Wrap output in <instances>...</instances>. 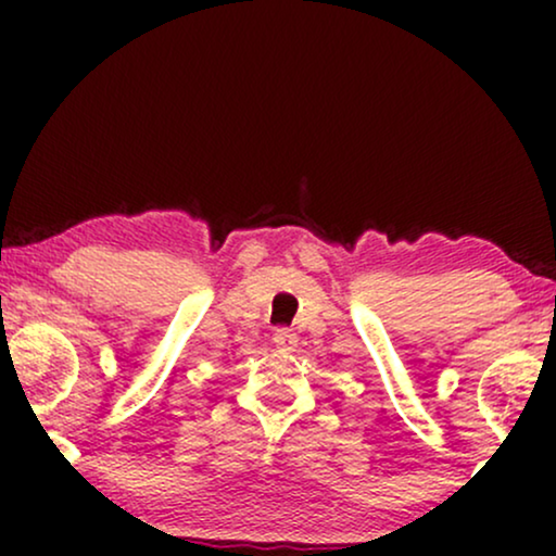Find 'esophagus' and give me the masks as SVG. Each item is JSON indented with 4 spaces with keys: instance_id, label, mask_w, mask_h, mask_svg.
<instances>
[{
    "instance_id": "obj_1",
    "label": "esophagus",
    "mask_w": 556,
    "mask_h": 556,
    "mask_svg": "<svg viewBox=\"0 0 556 556\" xmlns=\"http://www.w3.org/2000/svg\"><path fill=\"white\" fill-rule=\"evenodd\" d=\"M273 341H276V346L283 349V352H293L295 344H299V337H295L291 329H278Z\"/></svg>"
}]
</instances>
